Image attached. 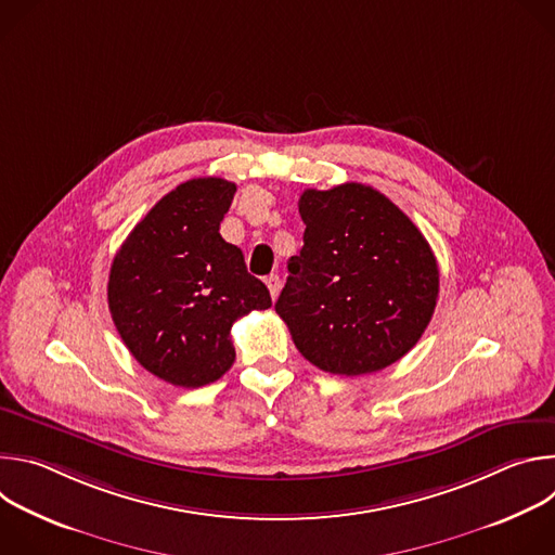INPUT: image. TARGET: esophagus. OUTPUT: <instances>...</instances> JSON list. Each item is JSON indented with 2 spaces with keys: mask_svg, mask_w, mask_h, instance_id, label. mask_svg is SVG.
I'll list each match as a JSON object with an SVG mask.
<instances>
[{
  "mask_svg": "<svg viewBox=\"0 0 555 555\" xmlns=\"http://www.w3.org/2000/svg\"><path fill=\"white\" fill-rule=\"evenodd\" d=\"M266 285H268V289H270V296L276 298L279 292H281V279H279V274H270V276L266 279Z\"/></svg>",
  "mask_w": 555,
  "mask_h": 555,
  "instance_id": "1",
  "label": "esophagus"
}]
</instances>
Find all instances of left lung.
<instances>
[{
  "label": "left lung",
  "mask_w": 555,
  "mask_h": 555,
  "mask_svg": "<svg viewBox=\"0 0 555 555\" xmlns=\"http://www.w3.org/2000/svg\"><path fill=\"white\" fill-rule=\"evenodd\" d=\"M302 248L274 305L296 349L334 375L375 373L426 332L437 259L420 228L379 191L347 182L298 199Z\"/></svg>",
  "instance_id": "8db88e82"
}]
</instances>
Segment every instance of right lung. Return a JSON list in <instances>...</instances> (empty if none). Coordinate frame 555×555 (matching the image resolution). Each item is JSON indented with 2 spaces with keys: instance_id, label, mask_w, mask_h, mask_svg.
I'll list each match as a JSON object with an SVG mask.
<instances>
[{
  "instance_id": "1",
  "label": "right lung",
  "mask_w": 555,
  "mask_h": 555,
  "mask_svg": "<svg viewBox=\"0 0 555 555\" xmlns=\"http://www.w3.org/2000/svg\"><path fill=\"white\" fill-rule=\"evenodd\" d=\"M234 191L221 178L176 186L135 223L109 270L107 300L122 343L173 386L219 379L234 362L232 323L272 307L244 253L219 234Z\"/></svg>"
}]
</instances>
